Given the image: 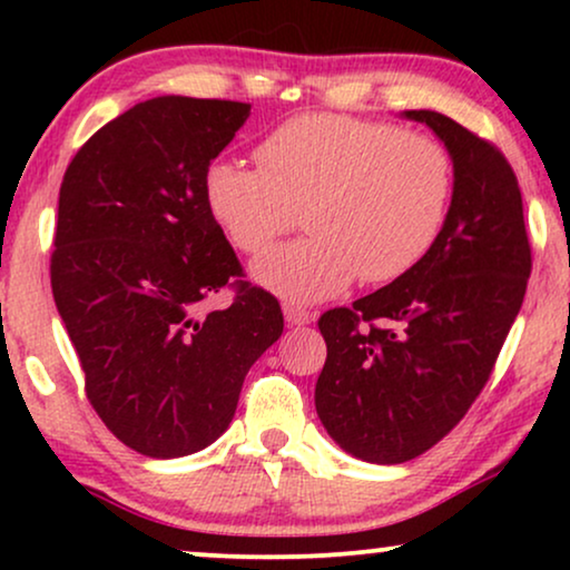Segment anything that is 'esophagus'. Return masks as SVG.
I'll return each instance as SVG.
<instances>
[{"label": "esophagus", "mask_w": 570, "mask_h": 570, "mask_svg": "<svg viewBox=\"0 0 570 570\" xmlns=\"http://www.w3.org/2000/svg\"><path fill=\"white\" fill-rule=\"evenodd\" d=\"M283 311H285V322L291 326H303V324L314 322V314H311V311L301 308V306H293V303H285Z\"/></svg>", "instance_id": "esophagus-1"}]
</instances>
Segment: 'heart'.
<instances>
[{
  "label": "heart",
  "mask_w": 570,
  "mask_h": 570,
  "mask_svg": "<svg viewBox=\"0 0 570 570\" xmlns=\"http://www.w3.org/2000/svg\"><path fill=\"white\" fill-rule=\"evenodd\" d=\"M259 168L213 160L209 215L238 252L264 254L295 225L311 230L254 264L287 301L314 303L361 283H386L423 259L446 223L454 168L435 139L345 114L279 124L256 147Z\"/></svg>",
  "instance_id": "obj_1"
}]
</instances>
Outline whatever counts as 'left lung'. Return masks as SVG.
Returning a JSON list of instances; mask_svg holds the SVG:
<instances>
[{
  "instance_id": "obj_1",
  "label": "left lung",
  "mask_w": 570,
  "mask_h": 570,
  "mask_svg": "<svg viewBox=\"0 0 570 570\" xmlns=\"http://www.w3.org/2000/svg\"><path fill=\"white\" fill-rule=\"evenodd\" d=\"M454 163L446 223L423 259L318 318L316 412L347 454L410 462L435 446L493 373L532 272L519 181L488 139L439 111H404Z\"/></svg>"
}]
</instances>
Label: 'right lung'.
<instances>
[{
	"label": "right lung",
	"instance_id": "obj_1",
	"mask_svg": "<svg viewBox=\"0 0 570 570\" xmlns=\"http://www.w3.org/2000/svg\"><path fill=\"white\" fill-rule=\"evenodd\" d=\"M248 114L238 100L150 98L100 127L61 181L53 301L92 410L145 456L220 439L248 368L283 334L277 298L240 279L202 186ZM225 284L232 306L199 317Z\"/></svg>",
	"mask_w": 570,
	"mask_h": 570
}]
</instances>
